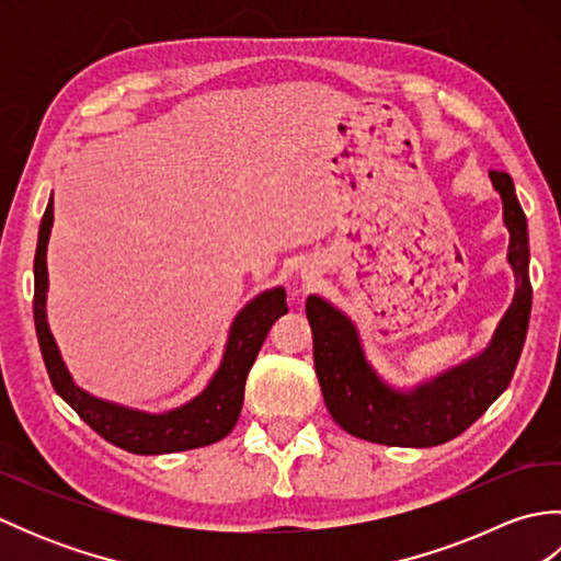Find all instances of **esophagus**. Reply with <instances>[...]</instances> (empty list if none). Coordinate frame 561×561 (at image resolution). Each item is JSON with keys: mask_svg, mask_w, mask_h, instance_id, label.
<instances>
[{"mask_svg": "<svg viewBox=\"0 0 561 561\" xmlns=\"http://www.w3.org/2000/svg\"><path fill=\"white\" fill-rule=\"evenodd\" d=\"M299 272H301V279L306 282V284H313V282H318L320 279V274H323V270H320V265L316 260H304L301 262V267H299Z\"/></svg>", "mask_w": 561, "mask_h": 561, "instance_id": "esophagus-1", "label": "esophagus"}]
</instances>
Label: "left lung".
<instances>
[{
	"label": "left lung",
	"instance_id": "1",
	"mask_svg": "<svg viewBox=\"0 0 561 561\" xmlns=\"http://www.w3.org/2000/svg\"><path fill=\"white\" fill-rule=\"evenodd\" d=\"M502 197L508 229V265L516 294L494 337L482 354L453 366L414 388H396L366 359L359 330L330 301L311 294L306 316L313 332V362L320 390L344 432L383 446L428 448L446 444L474 424L514 378L530 320V248L528 221L511 175L490 171Z\"/></svg>",
	"mask_w": 561,
	"mask_h": 561
}]
</instances>
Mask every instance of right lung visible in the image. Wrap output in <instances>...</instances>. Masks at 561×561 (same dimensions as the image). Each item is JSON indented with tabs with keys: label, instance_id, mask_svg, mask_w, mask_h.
Listing matches in <instances>:
<instances>
[{
	"label": "right lung",
	"instance_id": "add662e5",
	"mask_svg": "<svg viewBox=\"0 0 561 561\" xmlns=\"http://www.w3.org/2000/svg\"><path fill=\"white\" fill-rule=\"evenodd\" d=\"M53 197L47 202L41 219L38 248H35L33 274V320L38 332L43 362L53 388L71 410H75L93 432L101 434L108 444L137 453V456H161V453H178L199 446L217 444L231 434L243 408V390L250 366L265 342L274 320L287 313V291L274 287L250 299L229 328L224 356L217 371H214L207 388L190 402L169 412H145L133 410L125 404L101 400L75 383L67 371L62 354L47 325V241L53 231Z\"/></svg>",
	"mask_w": 561,
	"mask_h": 561
}]
</instances>
